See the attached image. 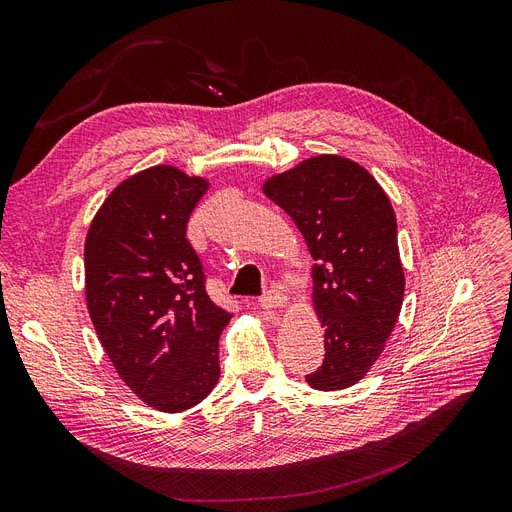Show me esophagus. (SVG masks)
I'll return each instance as SVG.
<instances>
[{
  "instance_id": "obj_1",
  "label": "esophagus",
  "mask_w": 512,
  "mask_h": 512,
  "mask_svg": "<svg viewBox=\"0 0 512 512\" xmlns=\"http://www.w3.org/2000/svg\"><path fill=\"white\" fill-rule=\"evenodd\" d=\"M259 306H261L263 310H272V312H276V310H280V308H285V306H287V295H285V293H280V291H276V289H272V291H268L266 295L261 297Z\"/></svg>"
}]
</instances>
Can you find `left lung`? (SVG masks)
<instances>
[{
    "label": "left lung",
    "mask_w": 512,
    "mask_h": 512,
    "mask_svg": "<svg viewBox=\"0 0 512 512\" xmlns=\"http://www.w3.org/2000/svg\"><path fill=\"white\" fill-rule=\"evenodd\" d=\"M263 194L295 221L316 261L312 304L325 327V361L306 382L325 392L350 388L384 352L403 306L392 204L367 168L335 154L270 177Z\"/></svg>",
    "instance_id": "8db88e82"
}]
</instances>
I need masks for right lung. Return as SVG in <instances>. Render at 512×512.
<instances>
[{
	"label": "right lung",
	"mask_w": 512,
	"mask_h": 512,
	"mask_svg": "<svg viewBox=\"0 0 512 512\" xmlns=\"http://www.w3.org/2000/svg\"><path fill=\"white\" fill-rule=\"evenodd\" d=\"M208 181L158 164L124 179L94 215L84 244V293L120 380L164 413L204 401L219 382V335L232 314L204 289L185 238Z\"/></svg>",
	"instance_id": "right-lung-1"
}]
</instances>
